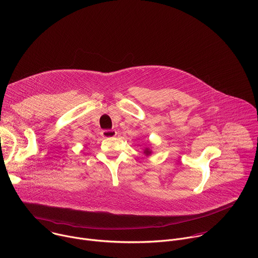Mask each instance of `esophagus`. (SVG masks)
Returning <instances> with one entry per match:
<instances>
[{"label": "esophagus", "instance_id": "obj_1", "mask_svg": "<svg viewBox=\"0 0 258 258\" xmlns=\"http://www.w3.org/2000/svg\"><path fill=\"white\" fill-rule=\"evenodd\" d=\"M101 135H102L103 138H112V137L116 136V131H114V130H104V131H102Z\"/></svg>", "mask_w": 258, "mask_h": 258}]
</instances>
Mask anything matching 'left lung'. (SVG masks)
Wrapping results in <instances>:
<instances>
[{"instance_id":"left-lung-1","label":"left lung","mask_w":258,"mask_h":258,"mask_svg":"<svg viewBox=\"0 0 258 258\" xmlns=\"http://www.w3.org/2000/svg\"><path fill=\"white\" fill-rule=\"evenodd\" d=\"M146 154H150V151H148V149H146Z\"/></svg>"}]
</instances>
